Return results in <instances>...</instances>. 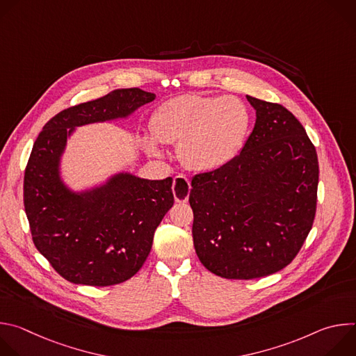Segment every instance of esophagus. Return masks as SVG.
Wrapping results in <instances>:
<instances>
[{
    "instance_id": "obj_1",
    "label": "esophagus",
    "mask_w": 356,
    "mask_h": 356,
    "mask_svg": "<svg viewBox=\"0 0 356 356\" xmlns=\"http://www.w3.org/2000/svg\"><path fill=\"white\" fill-rule=\"evenodd\" d=\"M190 181L186 176H176L173 180V194H175V200L177 202H186L188 200V194H190Z\"/></svg>"
}]
</instances>
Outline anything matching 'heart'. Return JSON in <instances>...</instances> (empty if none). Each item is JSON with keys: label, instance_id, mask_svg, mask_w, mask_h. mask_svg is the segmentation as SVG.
<instances>
[{"label": "heart", "instance_id": "obj_1", "mask_svg": "<svg viewBox=\"0 0 356 356\" xmlns=\"http://www.w3.org/2000/svg\"><path fill=\"white\" fill-rule=\"evenodd\" d=\"M249 114L236 97L184 94L161 104L150 117V132L158 142L179 145L181 162L195 172H214L228 165L242 147ZM150 154L159 149L149 138Z\"/></svg>", "mask_w": 356, "mask_h": 356}]
</instances>
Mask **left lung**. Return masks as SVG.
Wrapping results in <instances>:
<instances>
[{
	"mask_svg": "<svg viewBox=\"0 0 356 356\" xmlns=\"http://www.w3.org/2000/svg\"><path fill=\"white\" fill-rule=\"evenodd\" d=\"M257 122L241 154L191 180L193 241L200 262L225 279L286 268L316 217L318 159L300 121L283 106L246 95Z\"/></svg>",
	"mask_w": 356,
	"mask_h": 356,
	"instance_id": "1",
	"label": "left lung"
}]
</instances>
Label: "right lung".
<instances>
[{
  "mask_svg": "<svg viewBox=\"0 0 356 356\" xmlns=\"http://www.w3.org/2000/svg\"><path fill=\"white\" fill-rule=\"evenodd\" d=\"M140 88H120L66 108L38 135L24 176V206L36 249L66 280L113 286L131 279L145 264L154 234L172 209V177L146 180L131 173L104 186L73 193L59 163L76 127L125 118L155 99Z\"/></svg>",
  "mask_w": 356,
  "mask_h": 356,
  "instance_id": "add662e5",
  "label": "right lung"
}]
</instances>
